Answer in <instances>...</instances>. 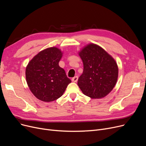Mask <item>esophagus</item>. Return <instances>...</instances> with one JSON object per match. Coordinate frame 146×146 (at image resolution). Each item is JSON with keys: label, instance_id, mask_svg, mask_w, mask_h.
<instances>
[{"label": "esophagus", "instance_id": "obj_1", "mask_svg": "<svg viewBox=\"0 0 146 146\" xmlns=\"http://www.w3.org/2000/svg\"><path fill=\"white\" fill-rule=\"evenodd\" d=\"M72 80L73 82H77L78 80V76H74V78H73L72 79Z\"/></svg>", "mask_w": 146, "mask_h": 146}]
</instances>
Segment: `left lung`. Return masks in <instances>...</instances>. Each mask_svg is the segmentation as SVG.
<instances>
[{"mask_svg": "<svg viewBox=\"0 0 146 146\" xmlns=\"http://www.w3.org/2000/svg\"><path fill=\"white\" fill-rule=\"evenodd\" d=\"M79 55L83 63V71L78 85L84 95L101 99L108 95L116 85L118 67L114 58L95 44L85 45Z\"/></svg>", "mask_w": 146, "mask_h": 146, "instance_id": "8db88e82", "label": "left lung"}]
</instances>
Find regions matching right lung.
<instances>
[{
  "mask_svg": "<svg viewBox=\"0 0 146 146\" xmlns=\"http://www.w3.org/2000/svg\"><path fill=\"white\" fill-rule=\"evenodd\" d=\"M62 56L60 49L49 47L38 52L26 67L28 86L33 95L43 102H52L61 97L72 82L58 65Z\"/></svg>",
  "mask_w": 146,
  "mask_h": 146,
  "instance_id": "1",
  "label": "right lung"
}]
</instances>
